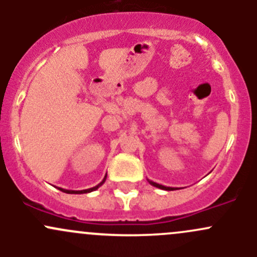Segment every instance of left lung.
<instances>
[{"mask_svg":"<svg viewBox=\"0 0 257 257\" xmlns=\"http://www.w3.org/2000/svg\"><path fill=\"white\" fill-rule=\"evenodd\" d=\"M148 181H149V183L152 184L153 186H155V188L163 189V190H175V189H178V188H170V186H164V185H162V184L154 183V181H150V180H148Z\"/></svg>","mask_w":257,"mask_h":257,"instance_id":"left-lung-1","label":"left lung"}]
</instances>
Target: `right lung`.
Returning <instances> with one entry per match:
<instances>
[{"instance_id":"right-lung-1","label":"right lung","mask_w":257,"mask_h":257,"mask_svg":"<svg viewBox=\"0 0 257 257\" xmlns=\"http://www.w3.org/2000/svg\"><path fill=\"white\" fill-rule=\"evenodd\" d=\"M105 179H107V175H105V177L103 178V180L100 181V183L98 184V185L93 186V188H89V189H84V190H67V189H62V188H58V189L61 191H63V193H67V194H87V193H90V191L97 190V189L99 188V186H102L103 184H104Z\"/></svg>"}]
</instances>
